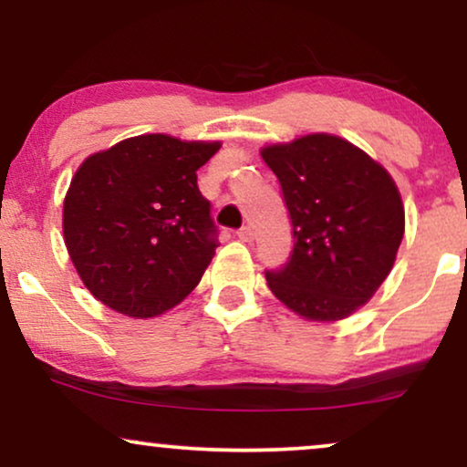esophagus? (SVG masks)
Segmentation results:
<instances>
[{
	"instance_id": "esophagus-1",
	"label": "esophagus",
	"mask_w": 467,
	"mask_h": 467,
	"mask_svg": "<svg viewBox=\"0 0 467 467\" xmlns=\"http://www.w3.org/2000/svg\"><path fill=\"white\" fill-rule=\"evenodd\" d=\"M238 238H240L242 242H251V240H253V227H251V225L240 227V229H238Z\"/></svg>"
}]
</instances>
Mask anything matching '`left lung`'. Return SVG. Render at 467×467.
<instances>
[{
	"label": "left lung",
	"instance_id": "8db88e82",
	"mask_svg": "<svg viewBox=\"0 0 467 467\" xmlns=\"http://www.w3.org/2000/svg\"><path fill=\"white\" fill-rule=\"evenodd\" d=\"M293 227L283 267L267 286L310 321H340L374 296L404 238V206L385 168L347 140L312 133L265 146Z\"/></svg>",
	"mask_w": 467,
	"mask_h": 467
}]
</instances>
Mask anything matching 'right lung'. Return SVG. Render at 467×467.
Segmentation results:
<instances>
[{"label":"right lung","instance_id":"add662e5","mask_svg":"<svg viewBox=\"0 0 467 467\" xmlns=\"http://www.w3.org/2000/svg\"><path fill=\"white\" fill-rule=\"evenodd\" d=\"M219 146L149 133L80 165L63 203V235L101 304L150 318L195 289L219 246L197 170Z\"/></svg>","mask_w":467,"mask_h":467}]
</instances>
